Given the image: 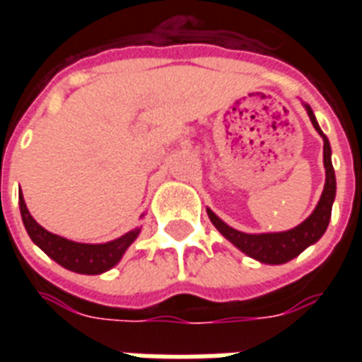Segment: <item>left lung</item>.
<instances>
[{
	"label": "left lung",
	"mask_w": 362,
	"mask_h": 362,
	"mask_svg": "<svg viewBox=\"0 0 362 362\" xmlns=\"http://www.w3.org/2000/svg\"><path fill=\"white\" fill-rule=\"evenodd\" d=\"M304 107H306V112H308L310 120H312V125L315 127V131L323 136L325 187H323L320 203H317V206L314 209V212H312L300 226H297L295 229H289V231L247 235V233H240L237 231V229L229 227L226 221H221L212 210L206 209L210 221L214 223L216 229H218L227 240L233 242L240 252H244L246 255H250V257L257 259L261 263L281 264L295 259L298 253H303L306 247L315 244V242L323 237V233H325L327 227H329V220H331L332 203H334V195H337V176H334V169H332L331 161V144H329V139L323 135V131L320 129V125H317V120H315L312 109H310L308 105H304Z\"/></svg>",
	"instance_id": "left-lung-1"
}]
</instances>
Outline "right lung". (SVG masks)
<instances>
[{"label":"right lung","mask_w":362,"mask_h":362,"mask_svg":"<svg viewBox=\"0 0 362 362\" xmlns=\"http://www.w3.org/2000/svg\"><path fill=\"white\" fill-rule=\"evenodd\" d=\"M18 204L22 221H24L25 231H28L31 240L35 242L37 246L41 247L48 257L54 259L58 264H62L64 269L78 272V274H101V272H107L109 269H112L120 261L125 250L133 244V240L141 233V229L136 227L133 231L125 233L124 237L105 242V244L73 242L64 237H58V235H54V233L47 231L45 227L39 226L31 218L22 193L18 195Z\"/></svg>","instance_id":"obj_1"}]
</instances>
